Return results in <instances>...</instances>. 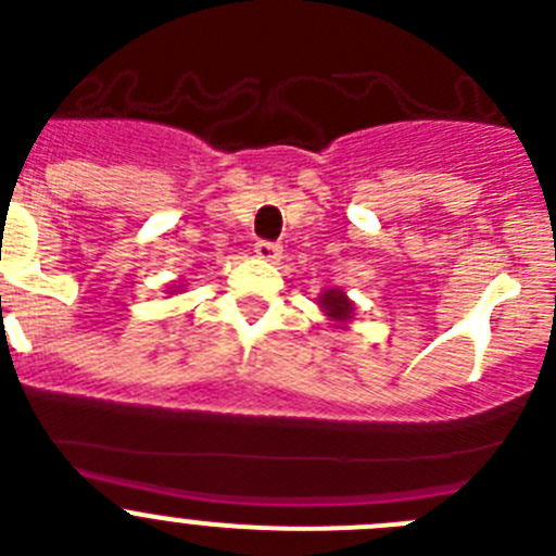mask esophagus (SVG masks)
<instances>
[{"mask_svg": "<svg viewBox=\"0 0 556 556\" xmlns=\"http://www.w3.org/2000/svg\"><path fill=\"white\" fill-rule=\"evenodd\" d=\"M255 255L262 258V262H278L283 255L281 244H273V242H255Z\"/></svg>", "mask_w": 556, "mask_h": 556, "instance_id": "esophagus-1", "label": "esophagus"}]
</instances>
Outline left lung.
Returning a JSON list of instances; mask_svg holds the SVG:
<instances>
[{
  "label": "left lung",
  "mask_w": 556,
  "mask_h": 556,
  "mask_svg": "<svg viewBox=\"0 0 556 556\" xmlns=\"http://www.w3.org/2000/svg\"><path fill=\"white\" fill-rule=\"evenodd\" d=\"M320 308L326 312L328 320L333 323H351L353 320V312H356V306H353V301L348 298L342 289H326V292L320 294Z\"/></svg>",
  "instance_id": "8db88e82"
}]
</instances>
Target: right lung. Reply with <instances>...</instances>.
Returning a JSON list of instances; mask_svg holds the SVG:
<instances>
[{"label":"right lung","instance_id":"1","mask_svg":"<svg viewBox=\"0 0 556 556\" xmlns=\"http://www.w3.org/2000/svg\"><path fill=\"white\" fill-rule=\"evenodd\" d=\"M172 292H175V289H172Z\"/></svg>","mask_w":556,"mask_h":556}]
</instances>
